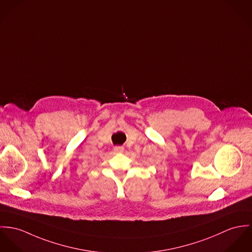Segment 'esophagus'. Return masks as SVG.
<instances>
[{"instance_id": "1", "label": "esophagus", "mask_w": 252, "mask_h": 252, "mask_svg": "<svg viewBox=\"0 0 252 252\" xmlns=\"http://www.w3.org/2000/svg\"><path fill=\"white\" fill-rule=\"evenodd\" d=\"M124 147H121V146H116V147H114V149H113V151H114V153L115 154H121V153H123L124 152Z\"/></svg>"}]
</instances>
